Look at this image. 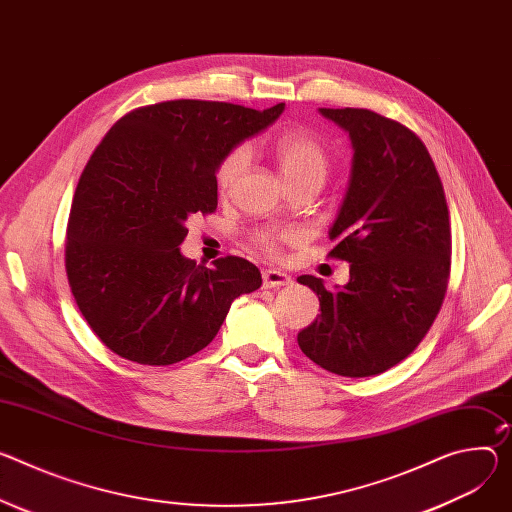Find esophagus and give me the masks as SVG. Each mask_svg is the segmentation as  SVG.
<instances>
[{"mask_svg": "<svg viewBox=\"0 0 512 512\" xmlns=\"http://www.w3.org/2000/svg\"><path fill=\"white\" fill-rule=\"evenodd\" d=\"M292 277L280 269H265L263 271V288H282L290 286Z\"/></svg>", "mask_w": 512, "mask_h": 512, "instance_id": "esophagus-1", "label": "esophagus"}]
</instances>
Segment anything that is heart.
Wrapping results in <instances>:
<instances>
[{"label":"heart","mask_w":512,"mask_h":512,"mask_svg":"<svg viewBox=\"0 0 512 512\" xmlns=\"http://www.w3.org/2000/svg\"><path fill=\"white\" fill-rule=\"evenodd\" d=\"M273 155L277 159V165H280V171L284 179L290 183L302 181V179H318L324 181L329 171V155L324 151L322 143L316 136L302 132V130H290L284 132L280 138H277L273 145ZM249 161V151L247 147H237L232 149L220 163L218 167V185L220 190H230L243 169L247 167ZM298 237V232L286 230V232H259L257 235V245L269 253H273L282 241H294Z\"/></svg>","instance_id":"b5f03b06"}]
</instances>
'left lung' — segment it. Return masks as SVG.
<instances>
[{
	"mask_svg": "<svg viewBox=\"0 0 512 512\" xmlns=\"http://www.w3.org/2000/svg\"><path fill=\"white\" fill-rule=\"evenodd\" d=\"M351 138L349 183L329 230L349 282L327 290L300 275L320 314L298 333L316 365L345 378L378 376L423 341L445 298L451 228L435 163L412 130L363 108H318Z\"/></svg>",
	"mask_w": 512,
	"mask_h": 512,
	"instance_id": "left-lung-1",
	"label": "left lung"
}]
</instances>
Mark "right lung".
Listing matches in <instances>:
<instances>
[{"mask_svg":"<svg viewBox=\"0 0 512 512\" xmlns=\"http://www.w3.org/2000/svg\"><path fill=\"white\" fill-rule=\"evenodd\" d=\"M173 100L120 118L75 190L65 267L75 302L102 343L143 365L202 351L230 304L261 286L243 257L214 267L183 257L190 216L214 212L222 159L284 112Z\"/></svg>","mask_w":512,"mask_h":512,"instance_id":"add662e5","label":"right lung"}]
</instances>
